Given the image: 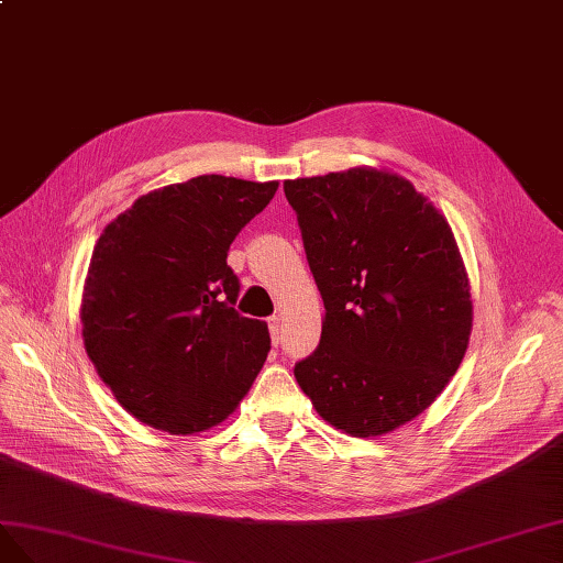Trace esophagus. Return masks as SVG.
I'll return each instance as SVG.
<instances>
[{"instance_id":"34e87169","label":"esophagus","mask_w":563,"mask_h":563,"mask_svg":"<svg viewBox=\"0 0 563 563\" xmlns=\"http://www.w3.org/2000/svg\"><path fill=\"white\" fill-rule=\"evenodd\" d=\"M280 330H283V318H280V316H271V318H268V332H271L273 344H278Z\"/></svg>"}]
</instances>
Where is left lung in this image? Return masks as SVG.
I'll return each mask as SVG.
<instances>
[{"label":"left lung","instance_id":"1","mask_svg":"<svg viewBox=\"0 0 563 563\" xmlns=\"http://www.w3.org/2000/svg\"><path fill=\"white\" fill-rule=\"evenodd\" d=\"M325 303L301 391L351 437H382L427 410L460 367L472 295L455 235L404 176L356 167L285 181Z\"/></svg>","mask_w":563,"mask_h":563}]
</instances>
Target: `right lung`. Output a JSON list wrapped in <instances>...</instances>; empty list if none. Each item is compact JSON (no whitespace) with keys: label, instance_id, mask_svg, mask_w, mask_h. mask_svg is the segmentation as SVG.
Here are the masks:
<instances>
[{"label":"right lung","instance_id":"right-lung-1","mask_svg":"<svg viewBox=\"0 0 563 563\" xmlns=\"http://www.w3.org/2000/svg\"><path fill=\"white\" fill-rule=\"evenodd\" d=\"M278 184L205 174L141 196L103 229L82 295L87 356L118 404L169 433L238 408L271 349L264 320L235 311V235Z\"/></svg>","mask_w":563,"mask_h":563}]
</instances>
